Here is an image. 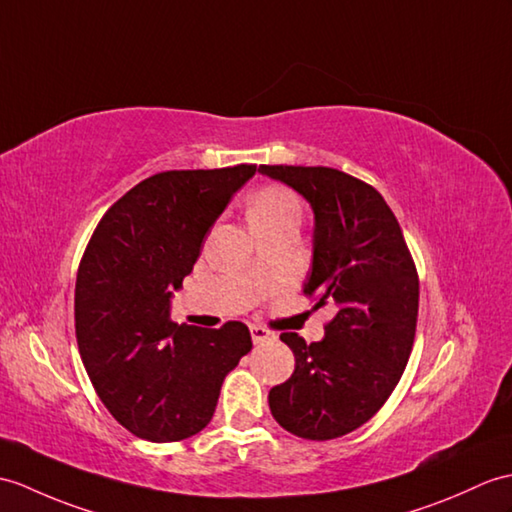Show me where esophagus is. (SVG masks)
<instances>
[{
  "instance_id": "obj_1",
  "label": "esophagus",
  "mask_w": 512,
  "mask_h": 512,
  "mask_svg": "<svg viewBox=\"0 0 512 512\" xmlns=\"http://www.w3.org/2000/svg\"><path fill=\"white\" fill-rule=\"evenodd\" d=\"M251 336H253V342H255V344H264V342H268V340H275V334H270L268 329L259 327V325H253V327H251Z\"/></svg>"
}]
</instances>
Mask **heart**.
Wrapping results in <instances>:
<instances>
[{
	"label": "heart",
	"instance_id": "heart-1",
	"mask_svg": "<svg viewBox=\"0 0 512 512\" xmlns=\"http://www.w3.org/2000/svg\"><path fill=\"white\" fill-rule=\"evenodd\" d=\"M299 218L301 202L288 187H261L251 196V200H248V222H251V227H268V224Z\"/></svg>",
	"mask_w": 512,
	"mask_h": 512
}]
</instances>
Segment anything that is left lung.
Segmentation results:
<instances>
[{
  "mask_svg": "<svg viewBox=\"0 0 512 512\" xmlns=\"http://www.w3.org/2000/svg\"><path fill=\"white\" fill-rule=\"evenodd\" d=\"M314 209V259L303 294L338 314L307 344L285 331L294 373L270 390L283 430L329 441L384 406L408 364L419 316V275L395 213L375 187L334 168L259 165Z\"/></svg>",
  "mask_w": 512,
  "mask_h": 512,
  "instance_id": "obj_1",
  "label": "left lung"
}]
</instances>
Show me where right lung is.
<instances>
[{
	"label": "right lung",
	"instance_id": "obj_1",
	"mask_svg": "<svg viewBox=\"0 0 512 512\" xmlns=\"http://www.w3.org/2000/svg\"><path fill=\"white\" fill-rule=\"evenodd\" d=\"M257 170H170L135 185L95 227L76 277V340L91 384L128 432L174 443L207 427L224 377L253 349L251 331L178 325L172 290L205 235Z\"/></svg>",
	"mask_w": 512,
	"mask_h": 512
}]
</instances>
